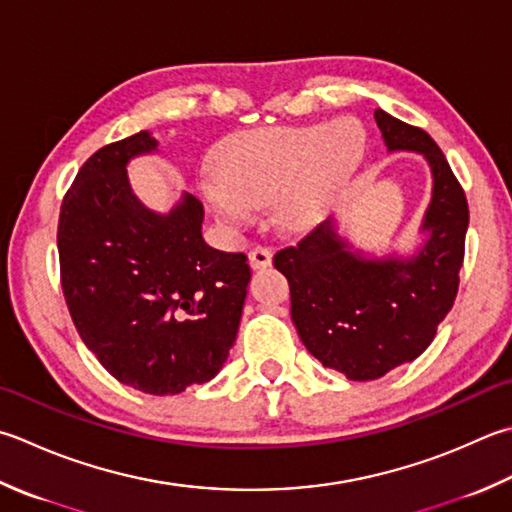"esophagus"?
Returning <instances> with one entry per match:
<instances>
[{"mask_svg": "<svg viewBox=\"0 0 512 512\" xmlns=\"http://www.w3.org/2000/svg\"><path fill=\"white\" fill-rule=\"evenodd\" d=\"M248 262L253 268H266L273 262V253L266 246H253L248 250Z\"/></svg>", "mask_w": 512, "mask_h": 512, "instance_id": "esophagus-1", "label": "esophagus"}]
</instances>
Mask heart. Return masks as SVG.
Segmentation results:
<instances>
[{
  "instance_id": "heart-1",
  "label": "heart",
  "mask_w": 512,
  "mask_h": 512,
  "mask_svg": "<svg viewBox=\"0 0 512 512\" xmlns=\"http://www.w3.org/2000/svg\"><path fill=\"white\" fill-rule=\"evenodd\" d=\"M364 139L353 119L230 135L217 148V173L204 179V195L228 224H244L253 206L275 197L286 226L313 224L333 186L362 159Z\"/></svg>"
}]
</instances>
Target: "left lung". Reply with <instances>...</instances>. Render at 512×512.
<instances>
[{"mask_svg":"<svg viewBox=\"0 0 512 512\" xmlns=\"http://www.w3.org/2000/svg\"><path fill=\"white\" fill-rule=\"evenodd\" d=\"M388 150L422 153L433 170L424 217L428 242L410 259L350 253L326 219L273 266L288 279L290 317L310 355L355 382L384 377L413 362L453 308L464 264L468 202L446 157L426 130L375 110Z\"/></svg>","mask_w":512,"mask_h":512,"instance_id":"8db88e82","label":"left lung"}]
</instances>
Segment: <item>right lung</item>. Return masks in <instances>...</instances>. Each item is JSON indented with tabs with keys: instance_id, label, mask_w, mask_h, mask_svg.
<instances>
[{
	"instance_id": "right-lung-1",
	"label": "right lung",
	"mask_w": 512,
	"mask_h": 512,
	"mask_svg": "<svg viewBox=\"0 0 512 512\" xmlns=\"http://www.w3.org/2000/svg\"><path fill=\"white\" fill-rule=\"evenodd\" d=\"M148 130L106 144L79 168L57 224L59 277L79 337L110 375L150 395H177L224 366L242 319L250 268L202 237L204 208L184 195L168 215L128 186Z\"/></svg>"
}]
</instances>
